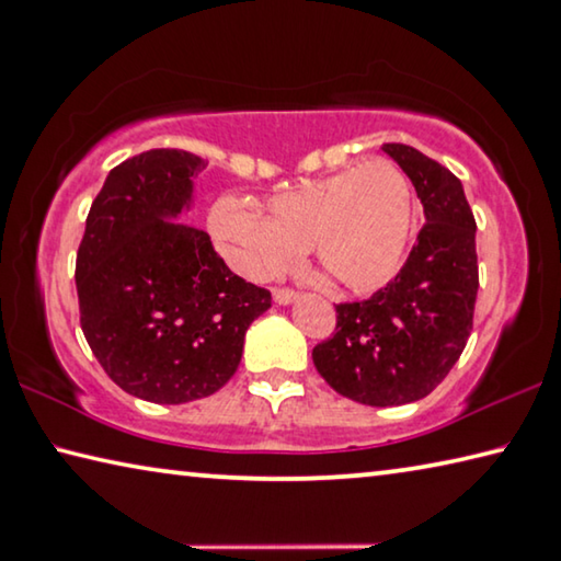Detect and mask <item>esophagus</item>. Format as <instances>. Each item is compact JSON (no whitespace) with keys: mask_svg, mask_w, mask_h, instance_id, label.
<instances>
[{"mask_svg":"<svg viewBox=\"0 0 561 561\" xmlns=\"http://www.w3.org/2000/svg\"><path fill=\"white\" fill-rule=\"evenodd\" d=\"M272 297H274V301H279V305H291V301H295L299 295H297L295 289H287V287H274Z\"/></svg>","mask_w":561,"mask_h":561,"instance_id":"34e87169","label":"esophagus"}]
</instances>
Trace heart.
I'll return each mask as SVG.
<instances>
[{"mask_svg": "<svg viewBox=\"0 0 561 561\" xmlns=\"http://www.w3.org/2000/svg\"><path fill=\"white\" fill-rule=\"evenodd\" d=\"M270 217L234 197L209 211V232L234 272L264 282L309 242L336 284L364 291L389 279L412 229V190L402 169L371 159L272 197Z\"/></svg>", "mask_w": 561, "mask_h": 561, "instance_id": "b5f03b06", "label": "heart"}]
</instances>
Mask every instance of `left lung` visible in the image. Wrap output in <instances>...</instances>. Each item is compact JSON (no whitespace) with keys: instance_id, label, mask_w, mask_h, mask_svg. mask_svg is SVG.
<instances>
[{"instance_id":"left-lung-1","label":"left lung","mask_w":561,"mask_h":561,"mask_svg":"<svg viewBox=\"0 0 561 561\" xmlns=\"http://www.w3.org/2000/svg\"><path fill=\"white\" fill-rule=\"evenodd\" d=\"M424 207L407 262L369 299L336 305L334 334L312 359L334 392L369 407L424 399L455 367L474 322L477 221L447 167L420 149L385 145Z\"/></svg>"}]
</instances>
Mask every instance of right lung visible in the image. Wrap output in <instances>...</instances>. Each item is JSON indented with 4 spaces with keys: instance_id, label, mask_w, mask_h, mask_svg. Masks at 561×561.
Returning <instances> with one entry per match:
<instances>
[{
    "instance_id": "right-lung-1",
    "label": "right lung",
    "mask_w": 561,
    "mask_h": 561,
    "mask_svg": "<svg viewBox=\"0 0 561 561\" xmlns=\"http://www.w3.org/2000/svg\"><path fill=\"white\" fill-rule=\"evenodd\" d=\"M204 159L149 149L117 164L87 215L77 252L79 324L114 385L154 404L215 394L239 367L244 334L272 307L229 270L190 207Z\"/></svg>"
}]
</instances>
